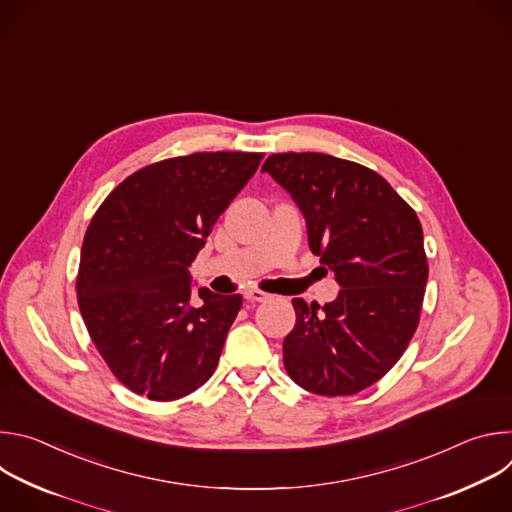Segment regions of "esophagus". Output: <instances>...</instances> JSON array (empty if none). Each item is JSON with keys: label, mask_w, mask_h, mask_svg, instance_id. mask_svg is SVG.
Returning <instances> with one entry per match:
<instances>
[{"label": "esophagus", "mask_w": 512, "mask_h": 512, "mask_svg": "<svg viewBox=\"0 0 512 512\" xmlns=\"http://www.w3.org/2000/svg\"><path fill=\"white\" fill-rule=\"evenodd\" d=\"M269 296L267 294H263V291H259V289H247L245 291V300L247 302H265Z\"/></svg>", "instance_id": "1"}]
</instances>
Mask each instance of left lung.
<instances>
[{
	"label": "left lung",
	"instance_id": "8db88e82",
	"mask_svg": "<svg viewBox=\"0 0 512 512\" xmlns=\"http://www.w3.org/2000/svg\"><path fill=\"white\" fill-rule=\"evenodd\" d=\"M261 172L296 202L340 285L324 308L291 300L285 371L310 393L354 395L389 373L417 328L429 273L419 218L377 172L328 154H273Z\"/></svg>",
	"mask_w": 512,
	"mask_h": 512
}]
</instances>
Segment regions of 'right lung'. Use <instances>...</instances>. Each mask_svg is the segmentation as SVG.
<instances>
[{
  "instance_id": "add662e5",
  "label": "right lung",
  "mask_w": 512,
  "mask_h": 512,
  "mask_svg": "<svg viewBox=\"0 0 512 512\" xmlns=\"http://www.w3.org/2000/svg\"><path fill=\"white\" fill-rule=\"evenodd\" d=\"M263 154H192L145 166L87 229L77 296L87 330L133 393L174 401L214 373L243 298L198 287L188 267Z\"/></svg>"
}]
</instances>
